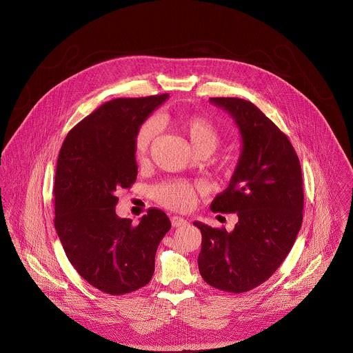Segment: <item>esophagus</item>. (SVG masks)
<instances>
[{"instance_id":"obj_1","label":"esophagus","mask_w":353,"mask_h":353,"mask_svg":"<svg viewBox=\"0 0 353 353\" xmlns=\"http://www.w3.org/2000/svg\"><path fill=\"white\" fill-rule=\"evenodd\" d=\"M171 224L172 227H185L188 224V220L183 219V217H179V216H172L171 217Z\"/></svg>"}]
</instances>
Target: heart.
Instances as JSON below:
<instances>
[{"mask_svg":"<svg viewBox=\"0 0 353 353\" xmlns=\"http://www.w3.org/2000/svg\"><path fill=\"white\" fill-rule=\"evenodd\" d=\"M181 133L189 140L194 152H213L220 143V132L217 126L205 117H181L176 119ZM156 121L144 122L134 137V156L139 163H145L150 154L152 143L157 134ZM156 201L174 210H189L197 201L194 186L183 181H168L153 189Z\"/></svg>","mask_w":353,"mask_h":353,"instance_id":"heart-1","label":"heart"}]
</instances>
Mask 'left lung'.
<instances>
[{"mask_svg":"<svg viewBox=\"0 0 353 353\" xmlns=\"http://www.w3.org/2000/svg\"><path fill=\"white\" fill-rule=\"evenodd\" d=\"M235 121L242 152L212 212L236 213L231 232L194 221L202 234L199 269L212 287L242 294L265 283L291 252L302 227L303 178L288 137L252 101L210 98Z\"/></svg>","mask_w":353,"mask_h":353,"instance_id":"obj_1","label":"left lung"}]
</instances>
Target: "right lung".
I'll return each instance as SVG.
<instances>
[{"mask_svg":"<svg viewBox=\"0 0 353 353\" xmlns=\"http://www.w3.org/2000/svg\"><path fill=\"white\" fill-rule=\"evenodd\" d=\"M168 98H119L103 103L66 136L55 170L54 225L77 273L110 295L151 281L154 255L170 231L167 214L151 208L139 225L115 213L117 192L137 178L134 137Z\"/></svg>","mask_w":353,"mask_h":353,"instance_id":"obj_1","label":"right lung"}]
</instances>
